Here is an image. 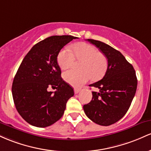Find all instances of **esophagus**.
<instances>
[{"label":"esophagus","mask_w":151,"mask_h":151,"mask_svg":"<svg viewBox=\"0 0 151 151\" xmlns=\"http://www.w3.org/2000/svg\"><path fill=\"white\" fill-rule=\"evenodd\" d=\"M81 89L80 88H74V93H75V94H78L79 92H80Z\"/></svg>","instance_id":"obj_1"}]
</instances>
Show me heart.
I'll return each instance as SVG.
<instances>
[{
    "label": "heart",
    "instance_id": "heart-1",
    "mask_svg": "<svg viewBox=\"0 0 151 151\" xmlns=\"http://www.w3.org/2000/svg\"><path fill=\"white\" fill-rule=\"evenodd\" d=\"M72 50L73 53L68 48L63 49L57 58L58 64L62 70L72 67L75 60L74 58L83 61L80 65L81 71L70 70L64 73L63 78L68 83L80 86L91 78L92 80L97 81L103 77L107 69L108 60L98 48L88 43H80L74 45Z\"/></svg>",
    "mask_w": 151,
    "mask_h": 151
}]
</instances>
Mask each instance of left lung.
<instances>
[{"mask_svg":"<svg viewBox=\"0 0 151 151\" xmlns=\"http://www.w3.org/2000/svg\"><path fill=\"white\" fill-rule=\"evenodd\" d=\"M108 59V68L101 81L89 85L99 89L92 92L93 98L83 110L94 123L108 126L121 120L129 109L137 89L135 71L133 65L118 50L99 40L87 39Z\"/></svg>","mask_w":151,"mask_h":151,"instance_id":"8db88e82","label":"left lung"}]
</instances>
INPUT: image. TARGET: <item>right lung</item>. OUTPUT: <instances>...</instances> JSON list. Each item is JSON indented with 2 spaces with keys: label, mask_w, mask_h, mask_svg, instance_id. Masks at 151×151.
<instances>
[{
  "label": "right lung",
  "mask_w": 151,
  "mask_h": 151,
  "mask_svg": "<svg viewBox=\"0 0 151 151\" xmlns=\"http://www.w3.org/2000/svg\"><path fill=\"white\" fill-rule=\"evenodd\" d=\"M77 37L53 35L36 43L18 68L12 95L18 113L27 123L39 128L51 126L63 116L73 88L61 78L57 57ZM55 88V92L47 88Z\"/></svg>",
  "instance_id": "add662e5"
}]
</instances>
